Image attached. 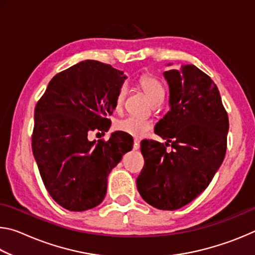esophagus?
I'll list each match as a JSON object with an SVG mask.
<instances>
[{
  "label": "esophagus",
  "mask_w": 255,
  "mask_h": 255,
  "mask_svg": "<svg viewBox=\"0 0 255 255\" xmlns=\"http://www.w3.org/2000/svg\"><path fill=\"white\" fill-rule=\"evenodd\" d=\"M140 141L138 139H133V149H139Z\"/></svg>",
  "instance_id": "34e87169"
}]
</instances>
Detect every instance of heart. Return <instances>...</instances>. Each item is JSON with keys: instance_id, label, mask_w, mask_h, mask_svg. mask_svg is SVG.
Masks as SVG:
<instances>
[{"instance_id": "b5f03b06", "label": "heart", "mask_w": 255, "mask_h": 255, "mask_svg": "<svg viewBox=\"0 0 255 255\" xmlns=\"http://www.w3.org/2000/svg\"><path fill=\"white\" fill-rule=\"evenodd\" d=\"M138 84L144 92L147 94L149 100L152 103L156 102L158 100H163L164 97V89L156 77H154L150 74H143L139 80H138ZM127 94V88L126 85H122L118 90L117 96L115 99V109L120 110L123 108V105L126 99ZM116 128L119 131H123L124 133H127L129 136H132L135 138L144 137L150 129H152V123L146 119H140L136 117H127L122 120H119L116 124Z\"/></svg>"}]
</instances>
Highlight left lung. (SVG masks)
<instances>
[{"label":"left lung","instance_id":"8db88e82","mask_svg":"<svg viewBox=\"0 0 255 255\" xmlns=\"http://www.w3.org/2000/svg\"><path fill=\"white\" fill-rule=\"evenodd\" d=\"M170 111L155 126L165 144L144 139L136 179L143 199L162 210L188 205L208 187L227 148L228 115L214 81L195 65L164 72ZM171 143V152L166 147Z\"/></svg>","mask_w":255,"mask_h":255}]
</instances>
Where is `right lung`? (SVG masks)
<instances>
[{
    "label": "right lung",
    "mask_w": 255,
    "mask_h": 255,
    "mask_svg": "<svg viewBox=\"0 0 255 255\" xmlns=\"http://www.w3.org/2000/svg\"><path fill=\"white\" fill-rule=\"evenodd\" d=\"M124 80L123 71L88 59L56 74L37 102L33 156L45 188L63 208L83 211L100 205L110 171L132 147V137L123 131L108 140L88 139L90 131L110 128Z\"/></svg>",
    "instance_id": "right-lung-1"
}]
</instances>
